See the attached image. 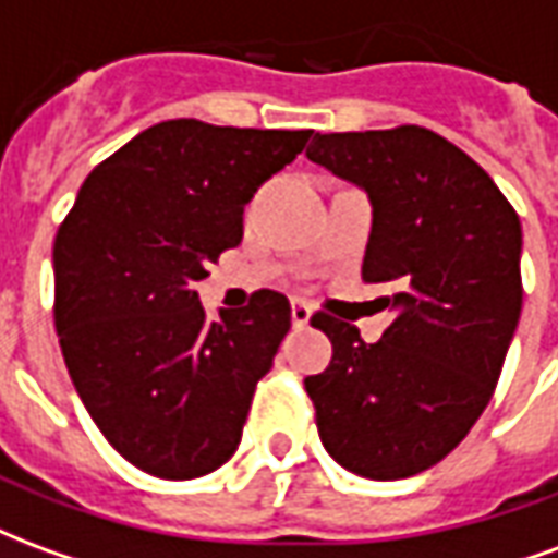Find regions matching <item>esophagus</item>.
<instances>
[{
	"mask_svg": "<svg viewBox=\"0 0 558 558\" xmlns=\"http://www.w3.org/2000/svg\"><path fill=\"white\" fill-rule=\"evenodd\" d=\"M311 304H304V302H292V326L295 328H304L307 323H311Z\"/></svg>",
	"mask_w": 558,
	"mask_h": 558,
	"instance_id": "34e87169",
	"label": "esophagus"
}]
</instances>
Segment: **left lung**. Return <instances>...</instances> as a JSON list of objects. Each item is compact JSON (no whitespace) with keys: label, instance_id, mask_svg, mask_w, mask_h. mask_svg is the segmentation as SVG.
<instances>
[{"label":"left lung","instance_id":"8db88e82","mask_svg":"<svg viewBox=\"0 0 558 558\" xmlns=\"http://www.w3.org/2000/svg\"><path fill=\"white\" fill-rule=\"evenodd\" d=\"M307 158L371 194L362 275L398 314L376 343L311 316L335 350L304 379L316 430L355 475L410 478L454 451L490 403L523 304L520 218L463 148L421 125L316 134Z\"/></svg>","mask_w":558,"mask_h":558}]
</instances>
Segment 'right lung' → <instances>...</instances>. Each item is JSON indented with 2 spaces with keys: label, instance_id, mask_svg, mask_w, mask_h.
Instances as JSON below:
<instances>
[{
  "label": "right lung",
  "instance_id": "add662e5",
  "mask_svg": "<svg viewBox=\"0 0 558 558\" xmlns=\"http://www.w3.org/2000/svg\"><path fill=\"white\" fill-rule=\"evenodd\" d=\"M311 134L151 125L86 175L56 232L53 319L71 383L104 439L155 478L208 475L242 442L290 302L256 290L208 323L194 287L242 242L244 203Z\"/></svg>",
  "mask_w": 558,
  "mask_h": 558
}]
</instances>
